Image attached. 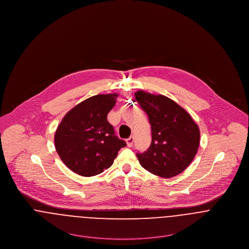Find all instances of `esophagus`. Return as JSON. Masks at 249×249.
<instances>
[{"label":"esophagus","instance_id":"esophagus-1","mask_svg":"<svg viewBox=\"0 0 249 249\" xmlns=\"http://www.w3.org/2000/svg\"><path fill=\"white\" fill-rule=\"evenodd\" d=\"M134 136H130L128 139H126V143H127V146L128 147H131L133 145V142H134Z\"/></svg>","mask_w":249,"mask_h":249}]
</instances>
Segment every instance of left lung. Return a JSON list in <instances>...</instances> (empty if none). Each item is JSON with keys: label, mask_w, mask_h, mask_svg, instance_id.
I'll use <instances>...</instances> for the list:
<instances>
[{"label": "left lung", "mask_w": 249, "mask_h": 249, "mask_svg": "<svg viewBox=\"0 0 249 249\" xmlns=\"http://www.w3.org/2000/svg\"><path fill=\"white\" fill-rule=\"evenodd\" d=\"M135 97L148 115L152 134L148 149L137 153L141 165L162 178L180 174L198 151L200 130L197 124L177 103L163 95L139 90Z\"/></svg>", "instance_id": "1"}]
</instances>
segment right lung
I'll list each match as a JSON object with an SVG mask.
<instances>
[{"label": "right lung", "mask_w": 249, "mask_h": 249, "mask_svg": "<svg viewBox=\"0 0 249 249\" xmlns=\"http://www.w3.org/2000/svg\"><path fill=\"white\" fill-rule=\"evenodd\" d=\"M117 97V93L92 96L69 110L58 125L54 137L56 151L76 174L91 177L104 172L126 145L115 135L107 121Z\"/></svg>", "instance_id": "right-lung-1"}]
</instances>
